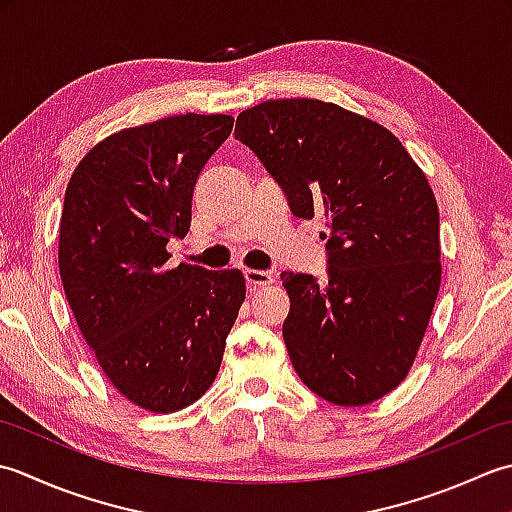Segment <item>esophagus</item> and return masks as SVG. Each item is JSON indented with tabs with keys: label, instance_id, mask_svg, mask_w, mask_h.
I'll use <instances>...</instances> for the list:
<instances>
[{
	"label": "esophagus",
	"instance_id": "obj_1",
	"mask_svg": "<svg viewBox=\"0 0 512 512\" xmlns=\"http://www.w3.org/2000/svg\"><path fill=\"white\" fill-rule=\"evenodd\" d=\"M274 274L269 271H260V269H245V283L249 289H258V287H267L274 283Z\"/></svg>",
	"mask_w": 512,
	"mask_h": 512
}]
</instances>
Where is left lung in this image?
<instances>
[{
  "label": "left lung",
  "instance_id": "left-lung-1",
  "mask_svg": "<svg viewBox=\"0 0 512 512\" xmlns=\"http://www.w3.org/2000/svg\"><path fill=\"white\" fill-rule=\"evenodd\" d=\"M298 218L325 214L327 280L283 271V338L298 378L362 406L409 375L442 280L435 194L393 132L318 99H269L236 119Z\"/></svg>",
  "mask_w": 512,
  "mask_h": 512
}]
</instances>
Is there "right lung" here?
<instances>
[{
	"mask_svg": "<svg viewBox=\"0 0 512 512\" xmlns=\"http://www.w3.org/2000/svg\"><path fill=\"white\" fill-rule=\"evenodd\" d=\"M234 128L229 114H179L114 132L70 176L59 227L68 305L101 371L152 413L194 404L221 369L245 300L238 269H168L192 192Z\"/></svg>",
	"mask_w": 512,
	"mask_h": 512,
	"instance_id": "right-lung-1",
	"label": "right lung"
}]
</instances>
